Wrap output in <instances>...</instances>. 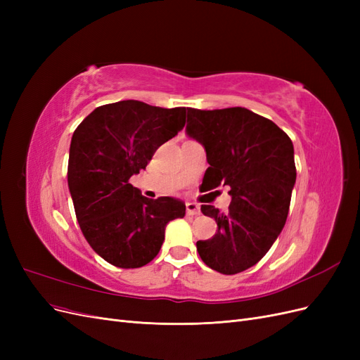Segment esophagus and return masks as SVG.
Masks as SVG:
<instances>
[{"label": "esophagus", "mask_w": 360, "mask_h": 360, "mask_svg": "<svg viewBox=\"0 0 360 360\" xmlns=\"http://www.w3.org/2000/svg\"><path fill=\"white\" fill-rule=\"evenodd\" d=\"M186 213L189 216L200 214V205L197 202H186Z\"/></svg>", "instance_id": "esophagus-1"}]
</instances>
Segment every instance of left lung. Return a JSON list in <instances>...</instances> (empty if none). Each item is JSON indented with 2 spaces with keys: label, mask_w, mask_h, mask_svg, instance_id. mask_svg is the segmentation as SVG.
Segmentation results:
<instances>
[{
  "label": "left lung",
  "mask_w": 360,
  "mask_h": 360,
  "mask_svg": "<svg viewBox=\"0 0 360 360\" xmlns=\"http://www.w3.org/2000/svg\"><path fill=\"white\" fill-rule=\"evenodd\" d=\"M186 132L205 148L202 184L230 186L226 212L201 205L217 224L209 240H198L204 264L224 275L255 266L285 225L296 163L290 136L271 120L246 108L202 111L188 108Z\"/></svg>",
  "instance_id": "8db88e82"
}]
</instances>
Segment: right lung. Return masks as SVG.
<instances>
[{
    "label": "right lung",
    "instance_id": "obj_1",
    "mask_svg": "<svg viewBox=\"0 0 360 360\" xmlns=\"http://www.w3.org/2000/svg\"><path fill=\"white\" fill-rule=\"evenodd\" d=\"M184 123V108L122 101L96 108L73 132L68 183L76 219L85 240L110 264H148L159 254L167 224L184 216L183 201L146 198L129 183Z\"/></svg>",
    "mask_w": 360,
    "mask_h": 360
}]
</instances>
